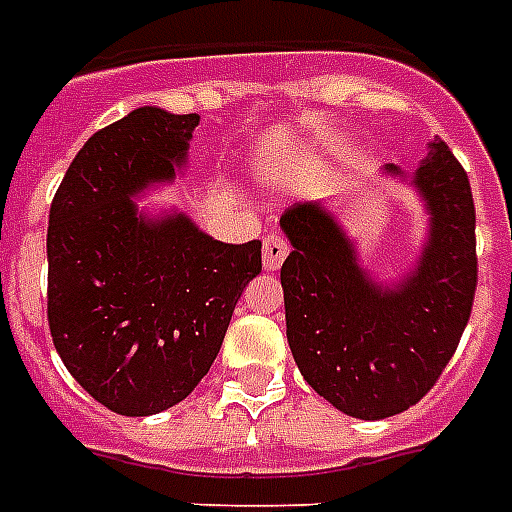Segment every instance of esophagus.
<instances>
[{
	"label": "esophagus",
	"mask_w": 512,
	"mask_h": 512,
	"mask_svg": "<svg viewBox=\"0 0 512 512\" xmlns=\"http://www.w3.org/2000/svg\"><path fill=\"white\" fill-rule=\"evenodd\" d=\"M289 255V244L279 233H268L263 239V265L265 271H279Z\"/></svg>",
	"instance_id": "34e87169"
}]
</instances>
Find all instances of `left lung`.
I'll list each match as a JSON object with an SVG mask.
<instances>
[{
    "label": "left lung",
    "instance_id": "left-lung-1",
    "mask_svg": "<svg viewBox=\"0 0 512 512\" xmlns=\"http://www.w3.org/2000/svg\"><path fill=\"white\" fill-rule=\"evenodd\" d=\"M412 183L430 212L428 244L401 284L382 287L319 201L281 215L292 252L281 265L287 340L319 396L358 420L406 412L460 345L478 284L476 207L468 172L444 140L430 143ZM390 175H401L388 164Z\"/></svg>",
    "mask_w": 512,
    "mask_h": 512
}]
</instances>
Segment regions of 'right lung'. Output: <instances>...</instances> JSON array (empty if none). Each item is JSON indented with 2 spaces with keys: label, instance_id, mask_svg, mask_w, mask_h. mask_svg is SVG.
<instances>
[{
  "label": "right lung",
  "instance_id": "obj_1",
  "mask_svg": "<svg viewBox=\"0 0 512 512\" xmlns=\"http://www.w3.org/2000/svg\"><path fill=\"white\" fill-rule=\"evenodd\" d=\"M199 114L135 108L95 132L55 191L47 228V321L58 356L111 412L180 404L209 372L260 241L223 244L185 215L148 220L135 196L175 177Z\"/></svg>",
  "mask_w": 512,
  "mask_h": 512
}]
</instances>
